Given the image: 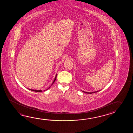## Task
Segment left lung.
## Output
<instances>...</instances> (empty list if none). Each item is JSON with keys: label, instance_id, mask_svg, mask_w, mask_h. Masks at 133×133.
<instances>
[{"label": "left lung", "instance_id": "1", "mask_svg": "<svg viewBox=\"0 0 133 133\" xmlns=\"http://www.w3.org/2000/svg\"><path fill=\"white\" fill-rule=\"evenodd\" d=\"M99 91H95V92H84V91H82L83 92H85V93H87V94H93V93H95V92H97Z\"/></svg>", "mask_w": 133, "mask_h": 133}]
</instances>
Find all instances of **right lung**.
Instances as JSON below:
<instances>
[{
  "mask_svg": "<svg viewBox=\"0 0 133 133\" xmlns=\"http://www.w3.org/2000/svg\"><path fill=\"white\" fill-rule=\"evenodd\" d=\"M56 76L57 75H56V76L55 77V79H54V81H53V82H52V85L54 83V82L55 81V80H56ZM46 89V90H47ZM30 90H31V91H34V92H42V90H32V89H30Z\"/></svg>",
  "mask_w": 133,
  "mask_h": 133,
  "instance_id": "add662e5",
  "label": "right lung"
}]
</instances>
